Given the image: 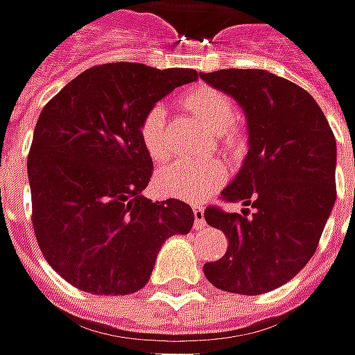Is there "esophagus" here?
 I'll return each instance as SVG.
<instances>
[{
    "label": "esophagus",
    "mask_w": 355,
    "mask_h": 355,
    "mask_svg": "<svg viewBox=\"0 0 355 355\" xmlns=\"http://www.w3.org/2000/svg\"><path fill=\"white\" fill-rule=\"evenodd\" d=\"M193 214H194V220H196V224H194V226H202V224H205V207H200V205H194Z\"/></svg>",
    "instance_id": "34e87169"
}]
</instances>
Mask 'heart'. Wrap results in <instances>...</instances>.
I'll return each mask as SVG.
<instances>
[{
  "instance_id": "b5f03b06",
  "label": "heart",
  "mask_w": 355,
  "mask_h": 355,
  "mask_svg": "<svg viewBox=\"0 0 355 355\" xmlns=\"http://www.w3.org/2000/svg\"><path fill=\"white\" fill-rule=\"evenodd\" d=\"M180 105L196 116L208 131L216 132L218 141L226 148H234L240 145L239 127L232 125L236 111L232 101L224 93L210 89V87H198L182 95ZM141 143L148 153L150 159L155 161H166L173 153L171 139L166 131V111L162 107L148 109L141 127ZM226 171L223 162L218 161H202V162H184L178 161L164 166L157 175V182L164 194L177 196L182 200H202L208 194L214 193L224 182Z\"/></svg>"
}]
</instances>
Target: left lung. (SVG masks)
I'll return each instance as SVG.
<instances>
[{
	"label": "left lung",
	"mask_w": 355,
	"mask_h": 355,
	"mask_svg": "<svg viewBox=\"0 0 355 355\" xmlns=\"http://www.w3.org/2000/svg\"><path fill=\"white\" fill-rule=\"evenodd\" d=\"M230 95L248 121V155L224 189L226 202L252 207L205 210V220L228 236V250L205 264L224 292L244 296L276 290L314 256L336 202V137L314 97L264 69L200 73Z\"/></svg>",
	"instance_id": "8db88e82"
}]
</instances>
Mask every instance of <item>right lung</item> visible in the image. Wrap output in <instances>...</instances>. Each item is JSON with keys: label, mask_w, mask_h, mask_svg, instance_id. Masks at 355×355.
Segmentation results:
<instances>
[{"label": "right lung", "mask_w": 355, "mask_h": 355, "mask_svg": "<svg viewBox=\"0 0 355 355\" xmlns=\"http://www.w3.org/2000/svg\"><path fill=\"white\" fill-rule=\"evenodd\" d=\"M194 69L105 63L77 75L37 119L27 157L31 223L49 266L89 294L127 296L150 278L173 234H189L193 208L143 196L153 159L139 127Z\"/></svg>", "instance_id": "add662e5"}]
</instances>
